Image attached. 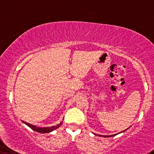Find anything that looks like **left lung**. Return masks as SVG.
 <instances>
[{
  "label": "left lung",
  "instance_id": "1",
  "mask_svg": "<svg viewBox=\"0 0 154 154\" xmlns=\"http://www.w3.org/2000/svg\"><path fill=\"white\" fill-rule=\"evenodd\" d=\"M128 128H127V129H126V130H128ZM126 130L123 131V132H125V131H126ZM123 132H120V133H123ZM117 134H118V133H117ZM117 134L111 135V136H101V135H100V136H103V137H112V136H116V135H117Z\"/></svg>",
  "mask_w": 154,
  "mask_h": 154
}]
</instances>
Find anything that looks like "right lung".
Instances as JSON below:
<instances>
[{
  "mask_svg": "<svg viewBox=\"0 0 154 154\" xmlns=\"http://www.w3.org/2000/svg\"><path fill=\"white\" fill-rule=\"evenodd\" d=\"M22 122H23V123H25L26 125H28V126L30 128L32 129V130L36 131V132H38V133H47L51 132V131H54L55 129L58 128L62 124V122H61V123L58 124V125H54V126H52V127H45V128L41 127V128H39V127L35 126V125H32V124L26 123V122H24V121H22Z\"/></svg>",
  "mask_w": 154,
  "mask_h": 154,
  "instance_id": "1",
  "label": "right lung"
}]
</instances>
